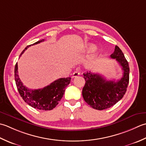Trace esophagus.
I'll return each mask as SVG.
<instances>
[{
	"mask_svg": "<svg viewBox=\"0 0 146 146\" xmlns=\"http://www.w3.org/2000/svg\"><path fill=\"white\" fill-rule=\"evenodd\" d=\"M79 75H80V72L79 70H76L72 74V77H73V78H74V77H76L78 76Z\"/></svg>",
	"mask_w": 146,
	"mask_h": 146,
	"instance_id": "obj_1",
	"label": "esophagus"
}]
</instances>
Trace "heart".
<instances>
[{"instance_id": "heart-1", "label": "heart", "mask_w": 146, "mask_h": 146, "mask_svg": "<svg viewBox=\"0 0 146 146\" xmlns=\"http://www.w3.org/2000/svg\"><path fill=\"white\" fill-rule=\"evenodd\" d=\"M94 48V46L93 45L90 46V50H93Z\"/></svg>"}]
</instances>
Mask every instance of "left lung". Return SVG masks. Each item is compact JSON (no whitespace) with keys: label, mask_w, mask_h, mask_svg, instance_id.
I'll use <instances>...</instances> for the list:
<instances>
[{"label":"left lung","mask_w":146,"mask_h":146,"mask_svg":"<svg viewBox=\"0 0 146 146\" xmlns=\"http://www.w3.org/2000/svg\"><path fill=\"white\" fill-rule=\"evenodd\" d=\"M115 58L123 70V76L118 81H106L100 74L87 72L84 73L85 85L82 89V96L91 107L103 110L110 108L119 102L125 94L129 82V66L122 51L115 46L110 55Z\"/></svg>","instance_id":"obj_1"}]
</instances>
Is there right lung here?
Segmentation results:
<instances>
[{
  "instance_id": "1",
  "label": "right lung",
  "mask_w": 146,
  "mask_h": 146,
  "mask_svg": "<svg viewBox=\"0 0 146 146\" xmlns=\"http://www.w3.org/2000/svg\"><path fill=\"white\" fill-rule=\"evenodd\" d=\"M44 41V39L26 47L20 56L31 45H34ZM17 63L15 65L14 77L17 90L23 100L33 108L41 110H51L58 105L63 97L65 88L70 82V77L60 78L53 81L43 89L30 90L24 86L18 76Z\"/></svg>"
}]
</instances>
